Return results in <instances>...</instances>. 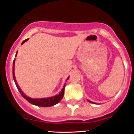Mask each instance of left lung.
I'll list each match as a JSON object with an SVG mask.
<instances>
[{"instance_id":"8db88e82","label":"left lung","mask_w":134,"mask_h":134,"mask_svg":"<svg viewBox=\"0 0 134 134\" xmlns=\"http://www.w3.org/2000/svg\"><path fill=\"white\" fill-rule=\"evenodd\" d=\"M87 101H89V102H90V103H94V104H96V103H94V102H92V101H90V100H88V99H87Z\"/></svg>"}]
</instances>
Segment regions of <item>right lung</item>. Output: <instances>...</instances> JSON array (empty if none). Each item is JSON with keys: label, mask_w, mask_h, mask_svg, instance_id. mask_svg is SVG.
Segmentation results:
<instances>
[{"label": "right lung", "mask_w": 134, "mask_h": 134, "mask_svg": "<svg viewBox=\"0 0 134 134\" xmlns=\"http://www.w3.org/2000/svg\"><path fill=\"white\" fill-rule=\"evenodd\" d=\"M29 40V38L27 39H26L25 40L23 41V43L21 44H24L26 41H27ZM17 54H18V52H16V57L17 56ZM15 61H16V58L14 59L13 61V79L14 81L15 84H16L17 88L19 90V93H21V94L22 95V96L24 98H25L26 100L28 101L29 103H30L31 104H34V105L38 106V107H52V106L55 105V104H57L58 102H60V101L62 99L63 96H64V89H65V84H64V87H63L62 90H61V91L58 93V94L55 95V96H53L52 97H49V98H31L30 97L27 96L26 95L24 94V93H23V91H21V88H20L19 85L18 84V82H17L16 77H15V74H14V65H15ZM69 77H67V79L66 81L69 79Z\"/></svg>", "instance_id": "add662e5"}]
</instances>
